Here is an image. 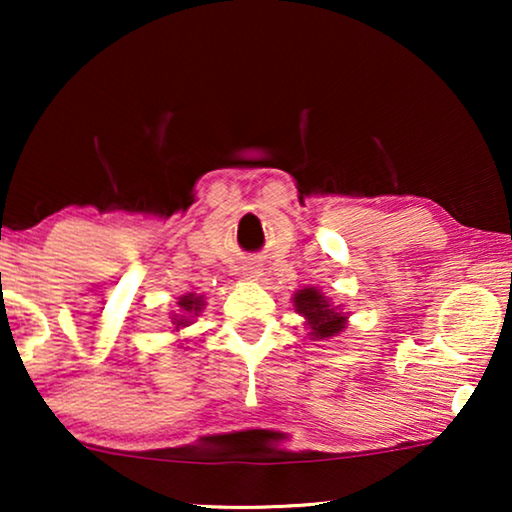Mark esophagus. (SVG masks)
<instances>
[{
  "label": "esophagus",
  "mask_w": 512,
  "mask_h": 512,
  "mask_svg": "<svg viewBox=\"0 0 512 512\" xmlns=\"http://www.w3.org/2000/svg\"><path fill=\"white\" fill-rule=\"evenodd\" d=\"M244 275H247L249 279L251 277H261V265H258V263H247V265H244Z\"/></svg>",
  "instance_id": "obj_1"
}]
</instances>
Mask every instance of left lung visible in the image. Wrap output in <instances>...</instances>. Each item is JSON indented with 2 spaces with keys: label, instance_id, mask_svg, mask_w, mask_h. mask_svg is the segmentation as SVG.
<instances>
[{
  "label": "left lung",
  "instance_id": "left-lung-1",
  "mask_svg": "<svg viewBox=\"0 0 512 512\" xmlns=\"http://www.w3.org/2000/svg\"><path fill=\"white\" fill-rule=\"evenodd\" d=\"M293 303H296V310L310 321V335H314V338H331V335L340 333L342 328H345V314H340L335 307H331V303H328V300L321 296V291L314 289V286L298 291Z\"/></svg>",
  "mask_w": 512,
  "mask_h": 512
}]
</instances>
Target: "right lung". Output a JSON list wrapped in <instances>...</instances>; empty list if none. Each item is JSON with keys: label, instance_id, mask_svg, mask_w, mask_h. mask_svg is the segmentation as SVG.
<instances>
[{"label": "right lung", "instance_id": "1", "mask_svg": "<svg viewBox=\"0 0 512 512\" xmlns=\"http://www.w3.org/2000/svg\"><path fill=\"white\" fill-rule=\"evenodd\" d=\"M202 300L198 296H193V293H188V296L179 298V314H174V326H188V314H198L202 310Z\"/></svg>", "mask_w": 512, "mask_h": 512}]
</instances>
